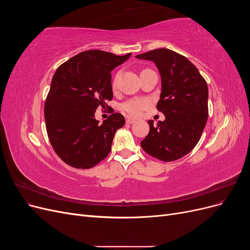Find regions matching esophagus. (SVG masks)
<instances>
[{
    "instance_id": "1",
    "label": "esophagus",
    "mask_w": 250,
    "mask_h": 250,
    "mask_svg": "<svg viewBox=\"0 0 250 250\" xmlns=\"http://www.w3.org/2000/svg\"><path fill=\"white\" fill-rule=\"evenodd\" d=\"M134 122H135L134 119L129 118V117L126 118V123H127V124H132V123H134Z\"/></svg>"
}]
</instances>
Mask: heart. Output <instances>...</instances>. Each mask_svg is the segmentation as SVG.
<instances>
[{
    "mask_svg": "<svg viewBox=\"0 0 250 250\" xmlns=\"http://www.w3.org/2000/svg\"><path fill=\"white\" fill-rule=\"evenodd\" d=\"M119 77H120V73H117L115 78L112 80L113 87H116ZM149 104H150V101L146 99V98H133V99L127 100L126 102L121 104L120 109L126 112L128 116L138 117L141 115L144 109H146L148 107Z\"/></svg>",
    "mask_w": 250,
    "mask_h": 250,
    "instance_id": "obj_1",
    "label": "heart"
}]
</instances>
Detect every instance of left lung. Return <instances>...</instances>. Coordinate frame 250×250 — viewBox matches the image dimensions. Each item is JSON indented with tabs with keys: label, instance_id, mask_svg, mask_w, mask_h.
Instances as JSON below:
<instances>
[{
	"label": "left lung",
	"instance_id": "1",
	"mask_svg": "<svg viewBox=\"0 0 250 250\" xmlns=\"http://www.w3.org/2000/svg\"><path fill=\"white\" fill-rule=\"evenodd\" d=\"M135 57L151 60L160 71L162 93L156 108L166 117L156 126L148 121L150 130L141 147L162 162L177 161L197 145L206 127L207 81L190 60L172 50L155 49Z\"/></svg>",
	"mask_w": 250,
	"mask_h": 250
}]
</instances>
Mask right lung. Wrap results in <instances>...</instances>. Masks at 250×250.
Returning a JSON list of instances; mask_svg holds the SVG:
<instances>
[{
	"instance_id": "1",
	"label": "right lung",
	"mask_w": 250,
	"mask_h": 250,
	"mask_svg": "<svg viewBox=\"0 0 250 250\" xmlns=\"http://www.w3.org/2000/svg\"><path fill=\"white\" fill-rule=\"evenodd\" d=\"M130 55L83 51L59 65L53 76L44 102L46 129L56 154L71 167L93 168L109 154L125 118L115 112L99 123L95 112L108 106L113 97L110 72Z\"/></svg>"
}]
</instances>
